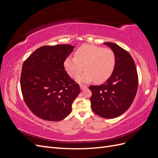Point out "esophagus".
<instances>
[{
  "mask_svg": "<svg viewBox=\"0 0 158 158\" xmlns=\"http://www.w3.org/2000/svg\"><path fill=\"white\" fill-rule=\"evenodd\" d=\"M80 89H82V90L85 89V88H87V86H86V85H83V84H80Z\"/></svg>",
  "mask_w": 158,
  "mask_h": 158,
  "instance_id": "1",
  "label": "esophagus"
}]
</instances>
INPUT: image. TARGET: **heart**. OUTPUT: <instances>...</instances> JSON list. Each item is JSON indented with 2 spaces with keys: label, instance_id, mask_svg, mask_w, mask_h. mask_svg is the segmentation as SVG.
<instances>
[{
  "label": "heart",
  "instance_id": "heart-1",
  "mask_svg": "<svg viewBox=\"0 0 158 158\" xmlns=\"http://www.w3.org/2000/svg\"><path fill=\"white\" fill-rule=\"evenodd\" d=\"M114 66L115 55L111 49L93 45L80 47L75 52L74 58L67 57L64 62V69L72 78L77 77L84 69L86 70L77 76L78 82H103L111 76Z\"/></svg>",
  "mask_w": 158,
  "mask_h": 158
}]
</instances>
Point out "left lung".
<instances>
[{
    "label": "left lung",
    "mask_w": 158,
    "mask_h": 158,
    "mask_svg": "<svg viewBox=\"0 0 158 158\" xmlns=\"http://www.w3.org/2000/svg\"><path fill=\"white\" fill-rule=\"evenodd\" d=\"M115 55V66L104 84L90 85L91 107L98 115L113 118L121 115L130 107L136 96L138 78L136 65L128 52L111 42L104 43Z\"/></svg>",
    "instance_id": "1"
}]
</instances>
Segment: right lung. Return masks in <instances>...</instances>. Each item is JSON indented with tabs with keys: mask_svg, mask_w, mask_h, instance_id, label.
Here are the masks:
<instances>
[{
	"mask_svg": "<svg viewBox=\"0 0 158 158\" xmlns=\"http://www.w3.org/2000/svg\"><path fill=\"white\" fill-rule=\"evenodd\" d=\"M74 46H43L22 65L20 86L23 99L31 111L46 121H59L72 111V104L80 86L66 73L64 62Z\"/></svg>",
	"mask_w": 158,
	"mask_h": 158,
	"instance_id": "right-lung-1",
	"label": "right lung"
}]
</instances>
